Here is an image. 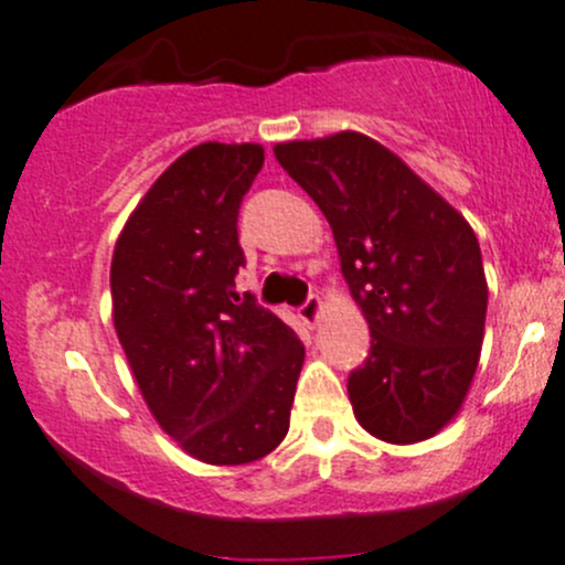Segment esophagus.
Here are the masks:
<instances>
[{"instance_id":"1","label":"esophagus","mask_w":565,"mask_h":565,"mask_svg":"<svg viewBox=\"0 0 565 565\" xmlns=\"http://www.w3.org/2000/svg\"><path fill=\"white\" fill-rule=\"evenodd\" d=\"M322 308H324L322 306V298H319V295H311V298H308L300 306L302 322H306V324H317L319 322V313H322Z\"/></svg>"}]
</instances>
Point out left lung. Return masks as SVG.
I'll return each mask as SVG.
<instances>
[{
    "mask_svg": "<svg viewBox=\"0 0 565 565\" xmlns=\"http://www.w3.org/2000/svg\"><path fill=\"white\" fill-rule=\"evenodd\" d=\"M330 222L371 354L349 376L354 417L387 444L436 436L482 354L487 278L471 224L397 153L362 132L273 146Z\"/></svg>",
    "mask_w": 565,
    "mask_h": 565,
    "instance_id": "8db88e82",
    "label": "left lung"
}]
</instances>
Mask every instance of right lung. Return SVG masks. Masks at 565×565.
Returning <instances> with one entry per match:
<instances>
[{
    "label": "right lung",
    "mask_w": 565,
    "mask_h": 565,
    "mask_svg": "<svg viewBox=\"0 0 565 565\" xmlns=\"http://www.w3.org/2000/svg\"><path fill=\"white\" fill-rule=\"evenodd\" d=\"M263 162L259 142L189 148L113 248V328L142 401L211 466H246L284 441L306 360L287 322L235 292L237 211Z\"/></svg>",
    "instance_id": "obj_1"
}]
</instances>
